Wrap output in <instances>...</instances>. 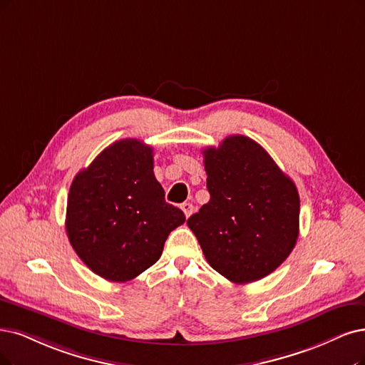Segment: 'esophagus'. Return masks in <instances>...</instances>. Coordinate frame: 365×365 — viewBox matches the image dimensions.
I'll return each instance as SVG.
<instances>
[{
	"mask_svg": "<svg viewBox=\"0 0 365 365\" xmlns=\"http://www.w3.org/2000/svg\"><path fill=\"white\" fill-rule=\"evenodd\" d=\"M180 207H182V210H183L186 218H190L191 215H192V212H194V206H192L191 203H183Z\"/></svg>",
	"mask_w": 365,
	"mask_h": 365,
	"instance_id": "obj_1",
	"label": "esophagus"
}]
</instances>
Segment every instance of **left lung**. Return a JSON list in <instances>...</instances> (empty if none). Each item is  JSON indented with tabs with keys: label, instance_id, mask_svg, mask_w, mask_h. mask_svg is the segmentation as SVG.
I'll return each instance as SVG.
<instances>
[{
	"label": "left lung",
	"instance_id": "obj_1",
	"mask_svg": "<svg viewBox=\"0 0 365 365\" xmlns=\"http://www.w3.org/2000/svg\"><path fill=\"white\" fill-rule=\"evenodd\" d=\"M209 203L187 220L209 264L236 284L264 278L299 236V194L264 148L244 135L203 150Z\"/></svg>",
	"mask_w": 365,
	"mask_h": 365
}]
</instances>
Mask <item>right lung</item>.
Here are the masks:
<instances>
[{
    "mask_svg": "<svg viewBox=\"0 0 365 365\" xmlns=\"http://www.w3.org/2000/svg\"><path fill=\"white\" fill-rule=\"evenodd\" d=\"M164 197L150 145L126 138L106 147L75 175L67 197L66 232L78 257L108 281L138 277L186 221Z\"/></svg>",
    "mask_w": 365,
    "mask_h": 365,
    "instance_id": "1",
    "label": "right lung"
}]
</instances>
